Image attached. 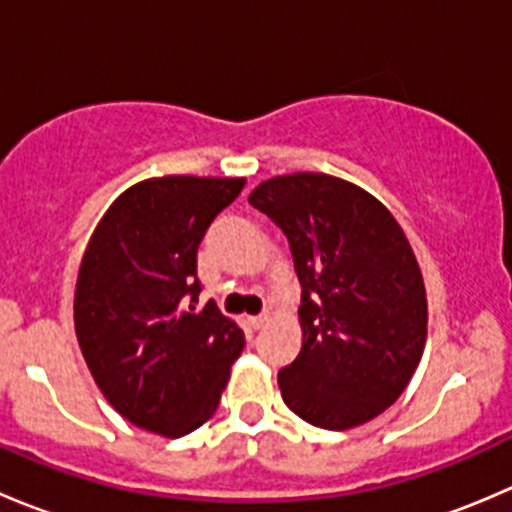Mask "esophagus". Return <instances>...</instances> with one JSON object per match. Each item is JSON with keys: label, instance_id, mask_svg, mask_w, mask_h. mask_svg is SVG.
<instances>
[{"label": "esophagus", "instance_id": "esophagus-1", "mask_svg": "<svg viewBox=\"0 0 512 512\" xmlns=\"http://www.w3.org/2000/svg\"><path fill=\"white\" fill-rule=\"evenodd\" d=\"M247 324H250L252 329H262L267 324V317L265 314H260V317H247Z\"/></svg>", "mask_w": 512, "mask_h": 512}]
</instances>
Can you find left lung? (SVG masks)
<instances>
[{
	"label": "left lung",
	"instance_id": "8db88e82",
	"mask_svg": "<svg viewBox=\"0 0 512 512\" xmlns=\"http://www.w3.org/2000/svg\"><path fill=\"white\" fill-rule=\"evenodd\" d=\"M247 200L287 235L302 285V349L277 374L282 399L329 431L371 421L426 344V287L404 230L374 195L324 173L277 175Z\"/></svg>",
	"mask_w": 512,
	"mask_h": 512
}]
</instances>
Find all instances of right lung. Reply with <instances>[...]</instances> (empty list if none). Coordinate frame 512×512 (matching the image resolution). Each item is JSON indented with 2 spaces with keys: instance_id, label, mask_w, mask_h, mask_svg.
Instances as JSON below:
<instances>
[{
  "instance_id": "right-lung-1",
  "label": "right lung",
  "mask_w": 512,
  "mask_h": 512,
  "mask_svg": "<svg viewBox=\"0 0 512 512\" xmlns=\"http://www.w3.org/2000/svg\"><path fill=\"white\" fill-rule=\"evenodd\" d=\"M245 178L165 175L116 198L91 235L74 294L81 354L133 426L178 438L220 404L245 334L198 307V245Z\"/></svg>"
}]
</instances>
